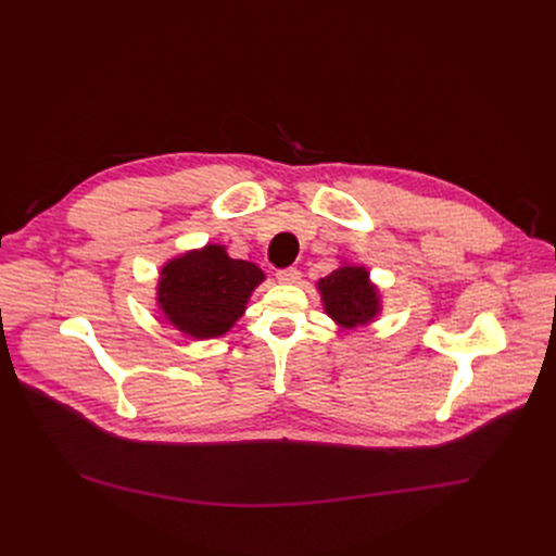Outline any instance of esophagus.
Listing matches in <instances>:
<instances>
[{
    "label": "esophagus",
    "instance_id": "34e87169",
    "mask_svg": "<svg viewBox=\"0 0 556 556\" xmlns=\"http://www.w3.org/2000/svg\"><path fill=\"white\" fill-rule=\"evenodd\" d=\"M277 279H279L281 283H296V281L301 279V270L294 268V266L281 268V270H277Z\"/></svg>",
    "mask_w": 556,
    "mask_h": 556
}]
</instances>
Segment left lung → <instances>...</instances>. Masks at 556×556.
<instances>
[{
  "label": "left lung",
  "mask_w": 556,
  "mask_h": 556,
  "mask_svg": "<svg viewBox=\"0 0 556 556\" xmlns=\"http://www.w3.org/2000/svg\"><path fill=\"white\" fill-rule=\"evenodd\" d=\"M326 312L343 328L369 324L380 309L378 292L363 266H341L319 281Z\"/></svg>",
  "instance_id": "obj_1"
}]
</instances>
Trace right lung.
Returning a JSON list of instances; mask_svg holds the SVG:
<instances>
[{
	"label": "right lung",
	"mask_w": 556,
	"mask_h": 556,
	"mask_svg": "<svg viewBox=\"0 0 556 556\" xmlns=\"http://www.w3.org/2000/svg\"><path fill=\"white\" fill-rule=\"evenodd\" d=\"M264 281L260 266L230 260L224 247L172 260L157 281V303L165 319L193 339L226 334L247 309L251 292Z\"/></svg>",
	"instance_id": "right-lung-1"
}]
</instances>
